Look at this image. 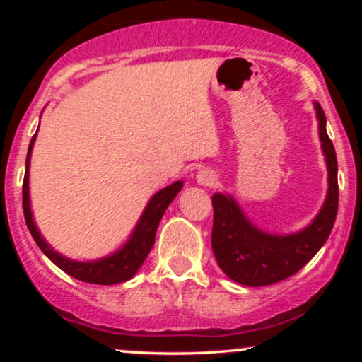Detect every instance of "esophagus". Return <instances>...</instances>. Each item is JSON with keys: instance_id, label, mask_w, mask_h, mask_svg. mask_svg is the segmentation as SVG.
Segmentation results:
<instances>
[{"instance_id": "obj_1", "label": "esophagus", "mask_w": 362, "mask_h": 362, "mask_svg": "<svg viewBox=\"0 0 362 362\" xmlns=\"http://www.w3.org/2000/svg\"><path fill=\"white\" fill-rule=\"evenodd\" d=\"M218 175H216V172H213V170L209 168H202L199 170L197 172V182L201 185L204 187H216L218 185Z\"/></svg>"}]
</instances>
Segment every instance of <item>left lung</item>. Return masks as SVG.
I'll return each mask as SVG.
<instances>
[{
  "label": "left lung",
  "mask_w": 362,
  "mask_h": 362,
  "mask_svg": "<svg viewBox=\"0 0 362 362\" xmlns=\"http://www.w3.org/2000/svg\"><path fill=\"white\" fill-rule=\"evenodd\" d=\"M320 120V139L328 165V195L322 211L308 228L296 235L274 236L262 233L247 221L231 197L213 195V233L211 245L218 265L230 279L240 284L271 286L294 276L317 255L330 236L339 209L337 156L327 134V117L320 103H315Z\"/></svg>",
  "instance_id": "1"
}]
</instances>
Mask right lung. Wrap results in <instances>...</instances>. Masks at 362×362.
Returning a JSON list of instances; mask_svg holds the SVG:
<instances>
[{
    "mask_svg": "<svg viewBox=\"0 0 362 362\" xmlns=\"http://www.w3.org/2000/svg\"><path fill=\"white\" fill-rule=\"evenodd\" d=\"M37 134V132H35ZM35 134L30 141V146H28L27 153V165H25V177H23V187H22V199H23V214H25V223H27L28 231L34 236L35 243L39 245V248L45 255L51 259L57 267L62 269L66 274L73 276L74 279L90 282V284H102V286H110L117 284V282H124L131 279L138 269L143 265L144 259L148 257V253L151 252L153 245H155L156 238V230L158 224H160L161 218H163L165 211L170 206V202L175 199V195L180 192L182 182L178 180L175 184L165 187L163 190L153 195V199L149 201L146 209H144L143 216H141L138 226H136L134 233H132L131 240L124 245L122 250H119L114 255L107 257V259L97 260V262H74L59 255L44 242V238L37 231L34 219H32L30 213V201H28V161H30V153L32 146H34Z\"/></svg>",
    "mask_w": 362,
    "mask_h": 362,
    "instance_id": "right-lung-1",
    "label": "right lung"
}]
</instances>
